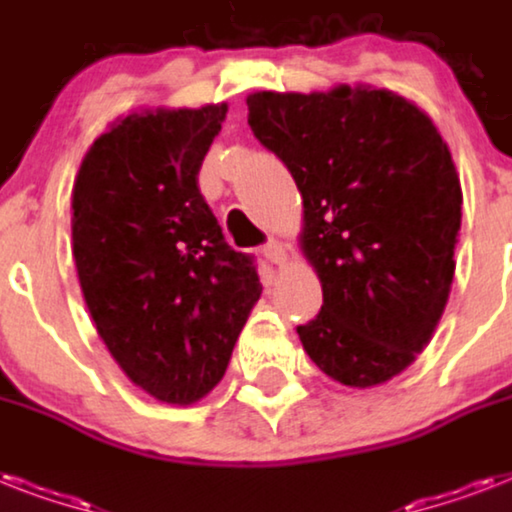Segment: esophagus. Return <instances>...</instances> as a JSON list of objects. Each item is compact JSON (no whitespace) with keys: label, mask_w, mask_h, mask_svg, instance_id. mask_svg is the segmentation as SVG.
Segmentation results:
<instances>
[{"label":"esophagus","mask_w":512,"mask_h":512,"mask_svg":"<svg viewBox=\"0 0 512 512\" xmlns=\"http://www.w3.org/2000/svg\"><path fill=\"white\" fill-rule=\"evenodd\" d=\"M263 257L268 260L271 265H281L284 260H287V252H284V244L276 239H271L268 244L263 247Z\"/></svg>","instance_id":"obj_1"}]
</instances>
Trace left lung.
<instances>
[{
    "label": "left lung",
    "mask_w": 512,
    "mask_h": 512,
    "mask_svg": "<svg viewBox=\"0 0 512 512\" xmlns=\"http://www.w3.org/2000/svg\"><path fill=\"white\" fill-rule=\"evenodd\" d=\"M247 108L303 196L300 249L324 292L297 327L305 353L348 388L393 380L452 292L462 188L449 146L422 108L372 84L252 92Z\"/></svg>",
    "instance_id": "1"
}]
</instances>
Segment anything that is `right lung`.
Segmentation results:
<instances>
[{
	"label": "right lung",
	"instance_id": "right-lung-1",
	"mask_svg": "<svg viewBox=\"0 0 512 512\" xmlns=\"http://www.w3.org/2000/svg\"><path fill=\"white\" fill-rule=\"evenodd\" d=\"M225 114L207 103L119 116L84 154L71 193L74 263L100 340L164 404H193L223 380L263 292L199 191Z\"/></svg>",
	"mask_w": 512,
	"mask_h": 512
}]
</instances>
